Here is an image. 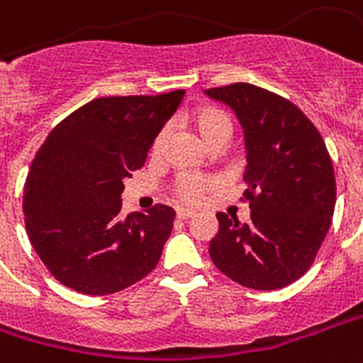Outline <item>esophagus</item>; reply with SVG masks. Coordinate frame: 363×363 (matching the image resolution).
<instances>
[{
  "label": "esophagus",
  "mask_w": 363,
  "mask_h": 363,
  "mask_svg": "<svg viewBox=\"0 0 363 363\" xmlns=\"http://www.w3.org/2000/svg\"><path fill=\"white\" fill-rule=\"evenodd\" d=\"M177 217L179 218H182V220H184V218H192V217H196V213L192 211V209H177Z\"/></svg>",
  "instance_id": "1"
}]
</instances>
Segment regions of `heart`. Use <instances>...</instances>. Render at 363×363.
<instances>
[{"label":"heart","instance_id":"obj_1","mask_svg":"<svg viewBox=\"0 0 363 363\" xmlns=\"http://www.w3.org/2000/svg\"><path fill=\"white\" fill-rule=\"evenodd\" d=\"M188 123L198 133V137L206 143L209 148H220L232 135V120L225 110H220L211 104H203L190 112ZM167 145V133L160 131L152 140V154H162ZM211 188V181L206 177L182 175L175 182V194L186 203H196L203 198V194Z\"/></svg>","mask_w":363,"mask_h":363}]
</instances>
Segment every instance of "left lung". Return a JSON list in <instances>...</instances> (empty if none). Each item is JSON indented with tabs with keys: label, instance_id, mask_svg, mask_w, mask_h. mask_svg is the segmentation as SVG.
Returning <instances> with one entry per match:
<instances>
[{
	"label": "left lung",
	"instance_id": "8db88e82",
	"mask_svg": "<svg viewBox=\"0 0 363 363\" xmlns=\"http://www.w3.org/2000/svg\"><path fill=\"white\" fill-rule=\"evenodd\" d=\"M243 127L249 223L217 213L209 242L215 267L240 286L272 291L316 259L335 209V173L322 135L293 102L251 83L207 89Z\"/></svg>",
	"mask_w": 363,
	"mask_h": 363
}]
</instances>
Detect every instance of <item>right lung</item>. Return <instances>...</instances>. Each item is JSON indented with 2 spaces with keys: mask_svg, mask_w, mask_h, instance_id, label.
Here are the masks:
<instances>
[{
  "mask_svg": "<svg viewBox=\"0 0 363 363\" xmlns=\"http://www.w3.org/2000/svg\"><path fill=\"white\" fill-rule=\"evenodd\" d=\"M184 91L156 96H102L55 127L24 184V218L47 270L85 295H110L156 268L175 211L157 203L121 215L123 179L140 169L152 140Z\"/></svg>",
  "mask_w": 363,
  "mask_h": 363,
  "instance_id": "add662e5",
  "label": "right lung"
}]
</instances>
